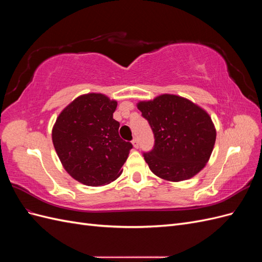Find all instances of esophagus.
I'll return each mask as SVG.
<instances>
[{"label":"esophagus","mask_w":262,"mask_h":262,"mask_svg":"<svg viewBox=\"0 0 262 262\" xmlns=\"http://www.w3.org/2000/svg\"><path fill=\"white\" fill-rule=\"evenodd\" d=\"M132 144H133L134 148H139V141H138L137 138H134V139L132 140Z\"/></svg>","instance_id":"obj_1"}]
</instances>
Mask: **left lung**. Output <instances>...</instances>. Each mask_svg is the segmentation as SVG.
<instances>
[{
  "mask_svg": "<svg viewBox=\"0 0 262 262\" xmlns=\"http://www.w3.org/2000/svg\"><path fill=\"white\" fill-rule=\"evenodd\" d=\"M137 106L154 133V147L143 156L157 177L182 181L193 177L207 165L216 131L204 109L170 94L139 101Z\"/></svg>",
  "mask_w": 262,
  "mask_h": 262,
  "instance_id": "obj_1",
  "label": "left lung"
}]
</instances>
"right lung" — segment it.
<instances>
[{"instance_id":"right-lung-1","label":"right lung","mask_w":262,"mask_h":262,"mask_svg":"<svg viewBox=\"0 0 262 262\" xmlns=\"http://www.w3.org/2000/svg\"><path fill=\"white\" fill-rule=\"evenodd\" d=\"M117 101L90 93L62 110L52 129V142L63 167L83 185L97 187L116 180L132 144L119 136L114 119Z\"/></svg>"}]
</instances>
